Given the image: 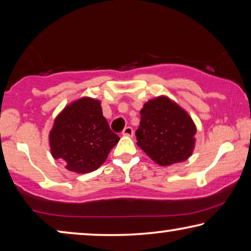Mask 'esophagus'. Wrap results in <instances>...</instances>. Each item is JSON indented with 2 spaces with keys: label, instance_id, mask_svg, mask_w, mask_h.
<instances>
[{
  "label": "esophagus",
  "instance_id": "obj_1",
  "mask_svg": "<svg viewBox=\"0 0 251 251\" xmlns=\"http://www.w3.org/2000/svg\"><path fill=\"white\" fill-rule=\"evenodd\" d=\"M133 133H134L133 128H132V127H129V126L125 127L124 130L122 132V134L124 135V136H133Z\"/></svg>",
  "mask_w": 251,
  "mask_h": 251
}]
</instances>
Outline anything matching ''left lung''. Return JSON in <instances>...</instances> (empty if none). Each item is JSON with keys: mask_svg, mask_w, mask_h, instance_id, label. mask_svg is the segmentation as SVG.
<instances>
[{"mask_svg": "<svg viewBox=\"0 0 251 251\" xmlns=\"http://www.w3.org/2000/svg\"><path fill=\"white\" fill-rule=\"evenodd\" d=\"M137 145L160 165L188 158L194 149L196 126L180 106L165 97L146 102L140 111Z\"/></svg>", "mask_w": 251, "mask_h": 251, "instance_id": "1", "label": "left lung"}]
</instances>
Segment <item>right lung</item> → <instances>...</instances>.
I'll return each mask as SVG.
<instances>
[{
    "mask_svg": "<svg viewBox=\"0 0 251 251\" xmlns=\"http://www.w3.org/2000/svg\"><path fill=\"white\" fill-rule=\"evenodd\" d=\"M115 134L102 116L100 101L81 98L67 106L55 118L50 132L51 153L66 169L77 173L97 170L117 144Z\"/></svg>",
    "mask_w": 251,
    "mask_h": 251,
    "instance_id": "obj_1",
    "label": "right lung"
}]
</instances>
